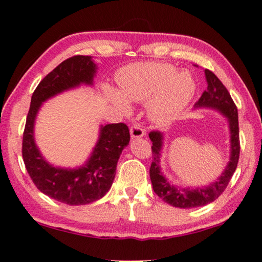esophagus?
<instances>
[{
  "instance_id": "1",
  "label": "esophagus",
  "mask_w": 262,
  "mask_h": 262,
  "mask_svg": "<svg viewBox=\"0 0 262 262\" xmlns=\"http://www.w3.org/2000/svg\"><path fill=\"white\" fill-rule=\"evenodd\" d=\"M130 135L132 139H139V137L145 135V130L142 128L140 123H134V125L130 127Z\"/></svg>"
}]
</instances>
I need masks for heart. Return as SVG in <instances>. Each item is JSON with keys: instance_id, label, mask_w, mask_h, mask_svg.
Segmentation results:
<instances>
[{"instance_id": "obj_1", "label": "heart", "mask_w": 262, "mask_h": 262, "mask_svg": "<svg viewBox=\"0 0 262 262\" xmlns=\"http://www.w3.org/2000/svg\"><path fill=\"white\" fill-rule=\"evenodd\" d=\"M121 92L107 88L111 101L123 111L130 110L128 99L149 102L147 112L154 122L167 125L182 113L196 93V82L188 71L158 61L127 65L118 72Z\"/></svg>"}]
</instances>
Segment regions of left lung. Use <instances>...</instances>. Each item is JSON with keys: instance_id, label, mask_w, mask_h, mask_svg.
I'll return each instance as SVG.
<instances>
[{"instance_id": "left-lung-1", "label": "left lung", "mask_w": 262, "mask_h": 262, "mask_svg": "<svg viewBox=\"0 0 262 262\" xmlns=\"http://www.w3.org/2000/svg\"><path fill=\"white\" fill-rule=\"evenodd\" d=\"M207 89L194 104V107H210L221 112L228 118L230 129V160L225 172L215 182L208 187L196 189H183L170 184L160 172V151L163 147V134L160 132H150L149 137L152 142V164L150 167V179L155 192L169 205L179 208H191L207 205L225 191L228 183L236 170L239 159V128L238 112L229 92L217 79L212 71L205 70Z\"/></svg>"}]
</instances>
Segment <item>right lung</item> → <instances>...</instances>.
Returning a JSON list of instances; mask_svg holds the SVG:
<instances>
[{"label": "right lung", "instance_id": "obj_1", "mask_svg": "<svg viewBox=\"0 0 262 262\" xmlns=\"http://www.w3.org/2000/svg\"><path fill=\"white\" fill-rule=\"evenodd\" d=\"M96 64L90 56H73L43 78L32 95L23 135V159L35 187L52 199L68 205L98 201L111 188L117 163L130 135L126 123L101 126L97 144L87 163L79 168H60L47 163L34 142V122L42 103L80 84H93Z\"/></svg>", "mask_w": 262, "mask_h": 262}]
</instances>
